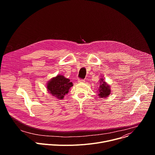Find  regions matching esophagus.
<instances>
[{
	"label": "esophagus",
	"instance_id": "1",
	"mask_svg": "<svg viewBox=\"0 0 155 155\" xmlns=\"http://www.w3.org/2000/svg\"><path fill=\"white\" fill-rule=\"evenodd\" d=\"M84 81H85L84 80H78V83H84Z\"/></svg>",
	"mask_w": 155,
	"mask_h": 155
}]
</instances>
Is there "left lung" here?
Segmentation results:
<instances>
[{
  "mask_svg": "<svg viewBox=\"0 0 155 155\" xmlns=\"http://www.w3.org/2000/svg\"><path fill=\"white\" fill-rule=\"evenodd\" d=\"M99 86L98 89V96L100 98H105L107 97L111 93V90H110V86L108 84L103 78L99 80Z\"/></svg>",
  "mask_w": 155,
  "mask_h": 155,
  "instance_id": "1",
  "label": "left lung"
}]
</instances>
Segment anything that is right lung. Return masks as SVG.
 I'll list each match as a JSON object with an SVG mask.
<instances>
[{"mask_svg":"<svg viewBox=\"0 0 155 155\" xmlns=\"http://www.w3.org/2000/svg\"><path fill=\"white\" fill-rule=\"evenodd\" d=\"M73 86V83L69 78H66L62 75H58L53 77L47 84V89L48 93L58 99H62L68 94L70 88Z\"/></svg>","mask_w":155,"mask_h":155,"instance_id":"obj_1","label":"right lung"}]
</instances>
